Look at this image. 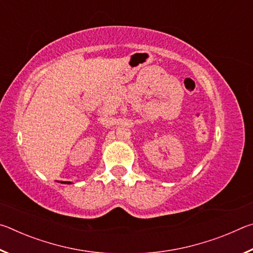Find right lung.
<instances>
[{
  "label": "right lung",
  "mask_w": 253,
  "mask_h": 253,
  "mask_svg": "<svg viewBox=\"0 0 253 253\" xmlns=\"http://www.w3.org/2000/svg\"><path fill=\"white\" fill-rule=\"evenodd\" d=\"M62 184H71V182H61Z\"/></svg>",
  "instance_id": "right-lung-1"
}]
</instances>
